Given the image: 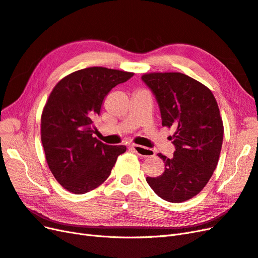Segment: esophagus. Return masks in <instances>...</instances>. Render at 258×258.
<instances>
[{"mask_svg": "<svg viewBox=\"0 0 258 258\" xmlns=\"http://www.w3.org/2000/svg\"><path fill=\"white\" fill-rule=\"evenodd\" d=\"M129 147H130V150L135 151L139 155L145 156V157H151V156L155 155V152L153 150H151V148H147V147H144V146H141V145L131 144Z\"/></svg>", "mask_w": 258, "mask_h": 258, "instance_id": "1", "label": "esophagus"}]
</instances>
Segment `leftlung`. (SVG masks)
<instances>
[{
    "mask_svg": "<svg viewBox=\"0 0 258 258\" xmlns=\"http://www.w3.org/2000/svg\"><path fill=\"white\" fill-rule=\"evenodd\" d=\"M142 81L157 100L162 126L173 128L172 158L158 154L165 172L146 177L155 194L183 202L199 194L217 166L224 126L216 100L205 85L178 72L148 73Z\"/></svg>",
    "mask_w": 258,
    "mask_h": 258,
    "instance_id": "1",
    "label": "left lung"
}]
</instances>
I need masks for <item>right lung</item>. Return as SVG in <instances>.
<instances>
[{"mask_svg": "<svg viewBox=\"0 0 258 258\" xmlns=\"http://www.w3.org/2000/svg\"><path fill=\"white\" fill-rule=\"evenodd\" d=\"M134 73L102 67L80 70L63 77L52 89L41 118L46 161L58 183L82 195L110 176L124 145H107L92 135L107 93Z\"/></svg>", "mask_w": 258, "mask_h": 258, "instance_id": "add662e5", "label": "right lung"}]
</instances>
